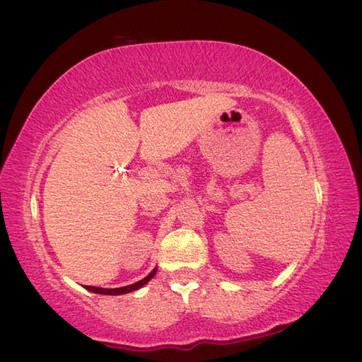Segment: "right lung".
<instances>
[{
	"mask_svg": "<svg viewBox=\"0 0 362 362\" xmlns=\"http://www.w3.org/2000/svg\"><path fill=\"white\" fill-rule=\"evenodd\" d=\"M156 275V269L151 270V274L148 276H145L144 279H140V281L134 283V284H129V286H124V287H117V289H103V287H95V286H86L87 291L95 292V293H105V295H122V293H128V292H134L137 289H140L144 284H146L150 281V279Z\"/></svg>",
	"mask_w": 362,
	"mask_h": 362,
	"instance_id": "1",
	"label": "right lung"
}]
</instances>
